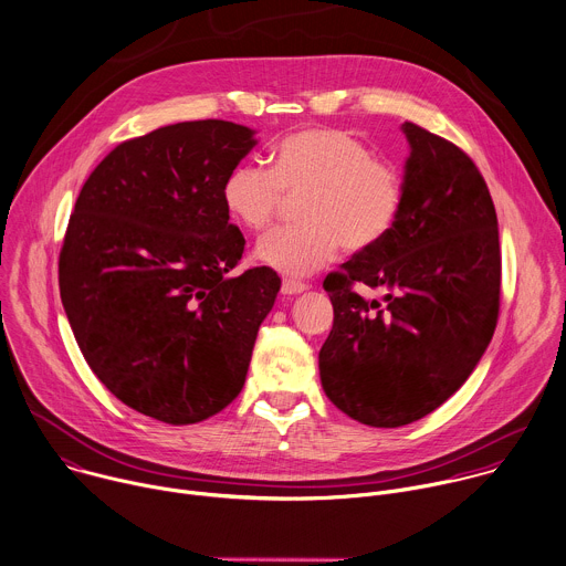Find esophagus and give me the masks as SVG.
Segmentation results:
<instances>
[{"mask_svg":"<svg viewBox=\"0 0 566 566\" xmlns=\"http://www.w3.org/2000/svg\"><path fill=\"white\" fill-rule=\"evenodd\" d=\"M306 289H308V282H302V280L286 277V280L282 282V293H284V295H297V293H302V291H306Z\"/></svg>","mask_w":566,"mask_h":566,"instance_id":"obj_1","label":"esophagus"}]
</instances>
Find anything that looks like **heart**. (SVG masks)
<instances>
[{"instance_id": "1", "label": "heart", "mask_w": 566, "mask_h": 566, "mask_svg": "<svg viewBox=\"0 0 566 566\" xmlns=\"http://www.w3.org/2000/svg\"><path fill=\"white\" fill-rule=\"evenodd\" d=\"M289 200H300V227L260 240L255 255L269 269L304 277L331 264L342 247L366 253L398 227L407 205L400 164L375 155L346 128H304L271 150V168L238 164L222 184L227 213L249 231H266Z\"/></svg>"}]
</instances>
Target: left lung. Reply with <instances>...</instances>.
<instances>
[{
	"label": "left lung",
	"instance_id": "1",
	"mask_svg": "<svg viewBox=\"0 0 566 566\" xmlns=\"http://www.w3.org/2000/svg\"><path fill=\"white\" fill-rule=\"evenodd\" d=\"M407 205L394 233L326 275L333 328L319 350L326 398L380 429L444 405L486 350L500 313L502 255L489 186L453 142L405 122ZM355 283L382 290L366 301Z\"/></svg>",
	"mask_w": 566,
	"mask_h": 566
}]
</instances>
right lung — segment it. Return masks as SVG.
Wrapping results in <instances>:
<instances>
[{"label": "right lung", "instance_id": "add662e5", "mask_svg": "<svg viewBox=\"0 0 566 566\" xmlns=\"http://www.w3.org/2000/svg\"><path fill=\"white\" fill-rule=\"evenodd\" d=\"M255 146L224 119L117 144L84 181L60 251V295L84 359L126 407L196 424L242 391L280 291L244 253L222 184Z\"/></svg>", "mask_w": 566, "mask_h": 566}]
</instances>
